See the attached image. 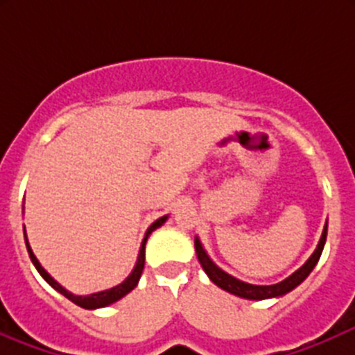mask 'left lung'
I'll list each match as a JSON object with an SVG mask.
<instances>
[{"label": "left lung", "mask_w": 355, "mask_h": 355, "mask_svg": "<svg viewBox=\"0 0 355 355\" xmlns=\"http://www.w3.org/2000/svg\"><path fill=\"white\" fill-rule=\"evenodd\" d=\"M327 234H328V223L324 225L323 234H321L320 242H318V247L314 249V252L311 254L309 259H307L306 263L295 271V273H292L288 278H285L284 282L275 285H252V284H247V282L239 280V278L232 277V275H228L227 271L221 270L218 264L213 263V259L207 256V252L204 250L202 244H200L199 237L194 239V247H196V254H198V259L200 266H202L204 273L209 277V280L213 282L214 285L227 290L228 293H234V295L242 297V299L264 300V299H273V297H282L285 295V293L292 292L293 288L299 287V285L309 277V273L314 270L318 261H320L321 252H323L324 242H327Z\"/></svg>", "instance_id": "8db88e82"}]
</instances>
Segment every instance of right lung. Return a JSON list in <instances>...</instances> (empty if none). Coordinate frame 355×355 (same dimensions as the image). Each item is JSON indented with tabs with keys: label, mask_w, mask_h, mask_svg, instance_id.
Listing matches in <instances>:
<instances>
[{
	"label": "right lung",
	"mask_w": 355,
	"mask_h": 355,
	"mask_svg": "<svg viewBox=\"0 0 355 355\" xmlns=\"http://www.w3.org/2000/svg\"><path fill=\"white\" fill-rule=\"evenodd\" d=\"M166 220H168V214H164V216L157 218L155 223H153L151 227L148 228V232H146L144 239H142L141 249H139L137 263H135V266H134V270H132V273L128 275V277L125 278V280L121 282V284H118L116 287L108 288V290H103V292L91 293V295H75V293L68 292V290H67L65 287H62V285H60L58 282H56L55 278H53L51 275H49L48 271H46L44 268L41 266V263H39V261H37V257L34 256V252H32V249H31V244H28V241H27V234H25V227H24V237H25V245H27V252H28V257H31L32 264H34L35 270L39 271V275H41V277L44 278V280L48 282V284L51 285V287L55 288L56 292H60V293H62V295H65L68 300H71V302L77 304V306L84 307V309H99V307H106V306H110V304L116 302V300H120L121 297H125L128 292H132V290L137 287L139 280H141L142 270H144L146 242H148L149 235H151L153 232L156 230V228H159L161 225H163Z\"/></svg>",
	"instance_id": "right-lung-1"
}]
</instances>
